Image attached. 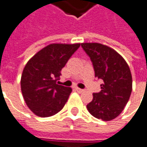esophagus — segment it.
Returning a JSON list of instances; mask_svg holds the SVG:
<instances>
[{"instance_id": "esophagus-1", "label": "esophagus", "mask_w": 147, "mask_h": 147, "mask_svg": "<svg viewBox=\"0 0 147 147\" xmlns=\"http://www.w3.org/2000/svg\"><path fill=\"white\" fill-rule=\"evenodd\" d=\"M76 91L80 92V93H82V92H84V91H85V90H83V89H81V88H78V87H76Z\"/></svg>"}]
</instances>
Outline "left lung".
Listing matches in <instances>:
<instances>
[{
	"instance_id": "8db88e82",
	"label": "left lung",
	"mask_w": 147,
	"mask_h": 147,
	"mask_svg": "<svg viewBox=\"0 0 147 147\" xmlns=\"http://www.w3.org/2000/svg\"><path fill=\"white\" fill-rule=\"evenodd\" d=\"M82 47L91 58L95 76L103 81L100 91L93 93L87 110L97 119L111 121L121 113L132 91L129 65L122 56L107 46L82 43Z\"/></svg>"
}]
</instances>
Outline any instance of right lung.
<instances>
[{
  "label": "right lung",
  "instance_id": "1",
  "mask_svg": "<svg viewBox=\"0 0 147 147\" xmlns=\"http://www.w3.org/2000/svg\"><path fill=\"white\" fill-rule=\"evenodd\" d=\"M81 44H51L33 56L21 79L24 100L36 116H54L64 107L71 87L58 85L61 69Z\"/></svg>",
  "mask_w": 147,
  "mask_h": 147
}]
</instances>
